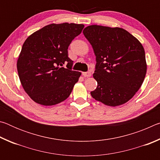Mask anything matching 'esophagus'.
<instances>
[{"mask_svg":"<svg viewBox=\"0 0 160 160\" xmlns=\"http://www.w3.org/2000/svg\"><path fill=\"white\" fill-rule=\"evenodd\" d=\"M82 75L84 77H90L92 75L91 72L88 71V72H82Z\"/></svg>","mask_w":160,"mask_h":160,"instance_id":"obj_1","label":"esophagus"}]
</instances>
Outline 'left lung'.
<instances>
[{"instance_id":"obj_1","label":"left lung","mask_w":160,"mask_h":160,"mask_svg":"<svg viewBox=\"0 0 160 160\" xmlns=\"http://www.w3.org/2000/svg\"><path fill=\"white\" fill-rule=\"evenodd\" d=\"M83 34L96 56L93 77L97 88L92 97L112 107L127 102L141 87L147 71L142 44L119 28L90 25Z\"/></svg>"}]
</instances>
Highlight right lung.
Returning <instances> with one entry per match:
<instances>
[{
  "mask_svg": "<svg viewBox=\"0 0 160 160\" xmlns=\"http://www.w3.org/2000/svg\"><path fill=\"white\" fill-rule=\"evenodd\" d=\"M83 28L81 24H51L25 40L18 72L24 90L35 102L51 106L70 96L81 73L72 70L68 48Z\"/></svg>",
  "mask_w": 160,
  "mask_h": 160,
  "instance_id": "1",
  "label": "right lung"
}]
</instances>
